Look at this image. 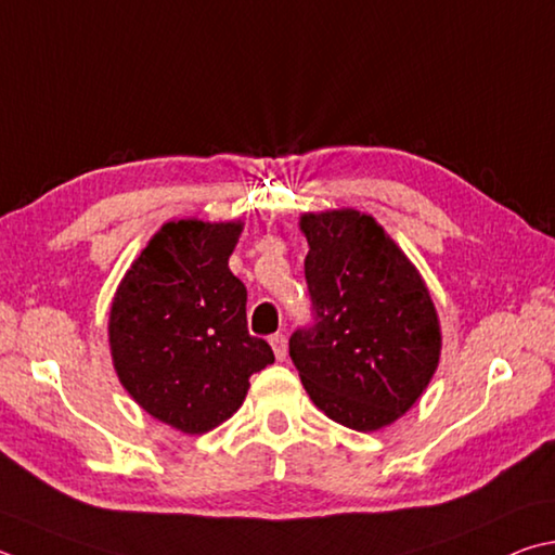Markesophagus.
I'll return each mask as SVG.
<instances>
[{"instance_id":"obj_1","label":"esophagus","mask_w":555,"mask_h":555,"mask_svg":"<svg viewBox=\"0 0 555 555\" xmlns=\"http://www.w3.org/2000/svg\"><path fill=\"white\" fill-rule=\"evenodd\" d=\"M269 345L271 349H274V354L279 361H284L288 357V339L286 335H281V332H276V335L269 337Z\"/></svg>"}]
</instances>
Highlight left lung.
<instances>
[{
    "instance_id": "8db88e82",
    "label": "left lung",
    "mask_w": 555,
    "mask_h": 555,
    "mask_svg": "<svg viewBox=\"0 0 555 555\" xmlns=\"http://www.w3.org/2000/svg\"><path fill=\"white\" fill-rule=\"evenodd\" d=\"M315 325L288 354L304 388L337 425L376 431L427 390L441 325L425 279L374 216L332 208L300 216Z\"/></svg>"
}]
</instances>
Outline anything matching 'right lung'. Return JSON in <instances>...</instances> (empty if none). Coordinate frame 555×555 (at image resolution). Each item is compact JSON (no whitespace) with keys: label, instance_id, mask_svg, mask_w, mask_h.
<instances>
[{"label":"right lung","instance_id":"1","mask_svg":"<svg viewBox=\"0 0 555 555\" xmlns=\"http://www.w3.org/2000/svg\"><path fill=\"white\" fill-rule=\"evenodd\" d=\"M243 220H169L140 249L108 310L120 386L147 415L206 435L245 402L274 351L247 330V288L228 267Z\"/></svg>","mask_w":555,"mask_h":555}]
</instances>
